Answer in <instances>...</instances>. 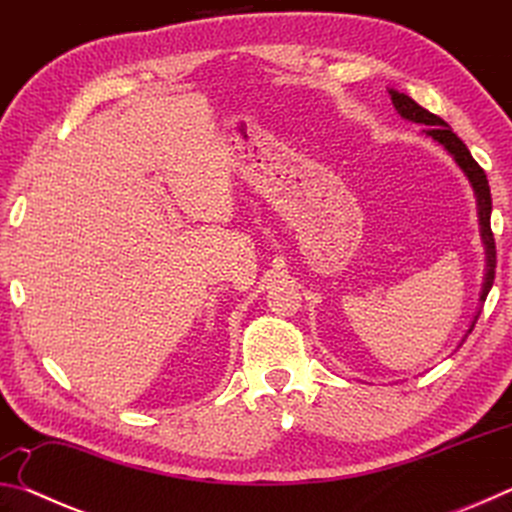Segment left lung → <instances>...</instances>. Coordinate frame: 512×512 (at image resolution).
<instances>
[{
	"mask_svg": "<svg viewBox=\"0 0 512 512\" xmlns=\"http://www.w3.org/2000/svg\"><path fill=\"white\" fill-rule=\"evenodd\" d=\"M391 94V101L397 110V115L402 119H409L413 124H420V126H427L424 128V135L431 137L433 142H438L443 149L452 155L454 162L461 167V171L470 180V185L474 189V196H476V214H479V225H481V241L485 246V277H483V289H481V302H485L488 298V293L492 289V282H495V268H497V248H495V237H492V230H490V214H492V198H490V185H488V178H485V171L476 164V160L472 158V153L467 151V146L461 142V137H456V133L449 128V124L445 119H440L433 115V112L424 110L422 106H418L409 94L404 92H397V90H388ZM476 318H479V311H476V316L472 320L470 329H467V334L474 329ZM465 334V336H467Z\"/></svg>",
	"mask_w": 512,
	"mask_h": 512,
	"instance_id": "left-lung-1",
	"label": "left lung"
}]
</instances>
